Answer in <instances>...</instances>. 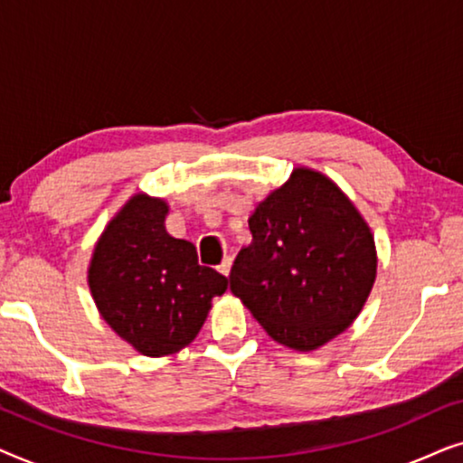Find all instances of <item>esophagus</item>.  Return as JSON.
<instances>
[{"label":"esophagus","instance_id":"1","mask_svg":"<svg viewBox=\"0 0 463 463\" xmlns=\"http://www.w3.org/2000/svg\"><path fill=\"white\" fill-rule=\"evenodd\" d=\"M217 269H219L223 276H230V271H232V257H225L223 261H221V265H219Z\"/></svg>","mask_w":463,"mask_h":463}]
</instances>
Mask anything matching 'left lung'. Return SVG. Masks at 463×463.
<instances>
[{
    "instance_id": "left-lung-1",
    "label": "left lung",
    "mask_w": 463,
    "mask_h": 463,
    "mask_svg": "<svg viewBox=\"0 0 463 463\" xmlns=\"http://www.w3.org/2000/svg\"><path fill=\"white\" fill-rule=\"evenodd\" d=\"M230 288L278 344L309 352L344 333L375 282L369 225L325 175L297 168L249 219Z\"/></svg>"
}]
</instances>
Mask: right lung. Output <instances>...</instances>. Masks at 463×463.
<instances>
[{"instance_id":"right-lung-1","label":"right lung","mask_w":463,"mask_h":463,"mask_svg":"<svg viewBox=\"0 0 463 463\" xmlns=\"http://www.w3.org/2000/svg\"><path fill=\"white\" fill-rule=\"evenodd\" d=\"M162 200L135 195L107 225L88 282L99 312L145 356H166L195 339L227 278L198 263L195 246L168 236Z\"/></svg>"}]
</instances>
